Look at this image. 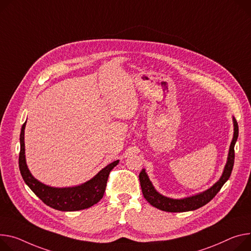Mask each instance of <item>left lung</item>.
<instances>
[{"label":"left lung","mask_w":251,"mask_h":251,"mask_svg":"<svg viewBox=\"0 0 251 251\" xmlns=\"http://www.w3.org/2000/svg\"><path fill=\"white\" fill-rule=\"evenodd\" d=\"M233 127H234L233 138L229 147L226 165L224 167V170L220 179L213 186H211L207 190L190 197L182 198V199H173V198L163 196L162 194L157 192L154 186L152 185V182L150 181L147 173L145 172V169H142V171L139 174V180H140V185H141L144 198L152 205V206L167 212L191 211V210L198 209L204 206L205 204H207L219 192L223 184L229 179L231 175L233 164H234V145L238 138V124L234 117H233Z\"/></svg>","instance_id":"1"}]
</instances>
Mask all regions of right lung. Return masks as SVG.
<instances>
[{"label": "right lung", "mask_w": 251, "mask_h": 251, "mask_svg": "<svg viewBox=\"0 0 251 251\" xmlns=\"http://www.w3.org/2000/svg\"><path fill=\"white\" fill-rule=\"evenodd\" d=\"M26 122L23 124L20 134L21 150L19 155V167L23 179L30 189L45 204L60 211L82 210L93 206L94 204L99 202L104 195L110 171L119 163V160L108 164L93 178L78 186L57 188L43 184L31 174L26 163L24 141Z\"/></svg>", "instance_id": "right-lung-1"}]
</instances>
